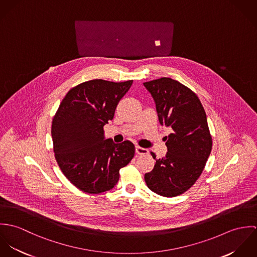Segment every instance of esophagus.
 I'll use <instances>...</instances> for the list:
<instances>
[{
    "label": "esophagus",
    "mask_w": 257,
    "mask_h": 257,
    "mask_svg": "<svg viewBox=\"0 0 257 257\" xmlns=\"http://www.w3.org/2000/svg\"><path fill=\"white\" fill-rule=\"evenodd\" d=\"M136 152L138 154H140V155H144V154H147L148 153V150L146 149V148H143V147H136Z\"/></svg>",
    "instance_id": "34e87169"
}]
</instances>
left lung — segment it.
Wrapping results in <instances>:
<instances>
[{
    "label": "left lung",
    "mask_w": 257,
    "mask_h": 257,
    "mask_svg": "<svg viewBox=\"0 0 257 257\" xmlns=\"http://www.w3.org/2000/svg\"><path fill=\"white\" fill-rule=\"evenodd\" d=\"M144 84L155 101L159 122L173 130L166 138V156L156 160L145 180L152 192L176 197L196 183L210 156L213 141L206 111L196 93L176 80L162 77Z\"/></svg>",
    "instance_id": "8db88e82"
}]
</instances>
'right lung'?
<instances>
[{"instance_id": "add662e5", "label": "right lung", "mask_w": 257, "mask_h": 257, "mask_svg": "<svg viewBox=\"0 0 257 257\" xmlns=\"http://www.w3.org/2000/svg\"><path fill=\"white\" fill-rule=\"evenodd\" d=\"M133 80L102 79L81 83L68 91L55 112L51 136L56 162L65 177L89 194L109 191L117 183L119 169L135 156L133 143L104 140V125Z\"/></svg>"}]
</instances>
